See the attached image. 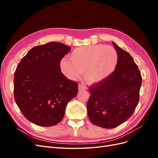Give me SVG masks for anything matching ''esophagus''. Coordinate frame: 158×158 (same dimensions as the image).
<instances>
[{
  "instance_id": "obj_1",
  "label": "esophagus",
  "mask_w": 158,
  "mask_h": 158,
  "mask_svg": "<svg viewBox=\"0 0 158 158\" xmlns=\"http://www.w3.org/2000/svg\"><path fill=\"white\" fill-rule=\"evenodd\" d=\"M85 89V86L83 84H79L78 85V89L79 90H84Z\"/></svg>"
}]
</instances>
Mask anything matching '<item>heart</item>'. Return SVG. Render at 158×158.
<instances>
[{
    "instance_id": "1",
    "label": "heart",
    "mask_w": 158,
    "mask_h": 158,
    "mask_svg": "<svg viewBox=\"0 0 158 158\" xmlns=\"http://www.w3.org/2000/svg\"><path fill=\"white\" fill-rule=\"evenodd\" d=\"M70 59H63L60 66L70 79L78 78L84 72L88 82H101L111 76L118 63V54L112 47L106 45L80 46L70 55Z\"/></svg>"
}]
</instances>
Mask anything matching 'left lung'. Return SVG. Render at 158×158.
Returning <instances> with one entry per match:
<instances>
[{
    "mask_svg": "<svg viewBox=\"0 0 158 158\" xmlns=\"http://www.w3.org/2000/svg\"><path fill=\"white\" fill-rule=\"evenodd\" d=\"M113 43L118 54L113 73L101 82L91 85L88 114L95 125L115 128L131 117L139 101L140 72L128 52Z\"/></svg>",
    "mask_w": 158,
    "mask_h": 158,
    "instance_id": "obj_1",
    "label": "left lung"
}]
</instances>
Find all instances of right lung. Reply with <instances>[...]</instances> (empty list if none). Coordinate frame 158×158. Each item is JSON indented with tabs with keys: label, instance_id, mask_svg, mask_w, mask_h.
Listing matches in <instances>:
<instances>
[{
	"label": "right lung",
	"instance_id": "add662e5",
	"mask_svg": "<svg viewBox=\"0 0 158 158\" xmlns=\"http://www.w3.org/2000/svg\"><path fill=\"white\" fill-rule=\"evenodd\" d=\"M70 49L59 42L38 45L17 66L14 99L23 116L35 125L51 127L60 123L66 105L78 93V84L64 76L60 67Z\"/></svg>",
	"mask_w": 158,
	"mask_h": 158
}]
</instances>
